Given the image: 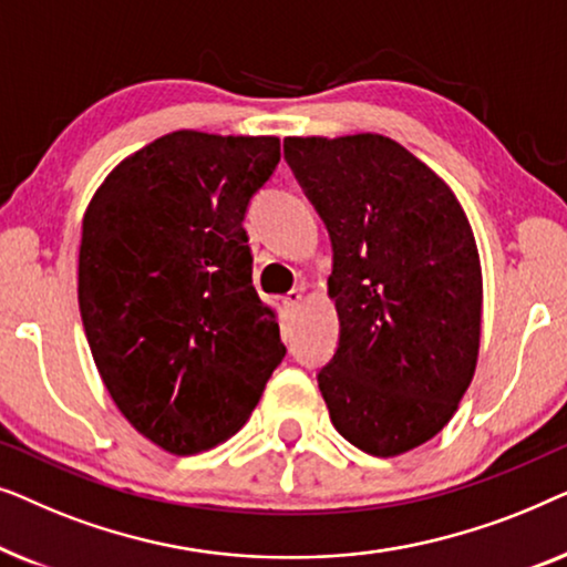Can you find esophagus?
<instances>
[{"label": "esophagus", "mask_w": 567, "mask_h": 567, "mask_svg": "<svg viewBox=\"0 0 567 567\" xmlns=\"http://www.w3.org/2000/svg\"><path fill=\"white\" fill-rule=\"evenodd\" d=\"M301 299H305V293H301V289H291L289 293L284 297V305L289 309H297L301 305Z\"/></svg>", "instance_id": "esophagus-1"}]
</instances>
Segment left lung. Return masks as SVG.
Segmentation results:
<instances>
[{
  "label": "left lung",
  "instance_id": "left-lung-1",
  "mask_svg": "<svg viewBox=\"0 0 567 567\" xmlns=\"http://www.w3.org/2000/svg\"><path fill=\"white\" fill-rule=\"evenodd\" d=\"M332 245L340 336L317 371L340 436L374 456L425 444L475 374L477 245L449 185L379 134L284 138Z\"/></svg>",
  "mask_w": 567,
  "mask_h": 567
}]
</instances>
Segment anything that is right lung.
I'll return each instance as SVG.
<instances>
[{
	"mask_svg": "<svg viewBox=\"0 0 567 567\" xmlns=\"http://www.w3.org/2000/svg\"><path fill=\"white\" fill-rule=\"evenodd\" d=\"M276 136L175 131L123 159L82 221L80 312L111 398L173 454L229 439L286 348L243 227Z\"/></svg>",
	"mask_w": 567,
	"mask_h": 567,
	"instance_id": "obj_1",
	"label": "right lung"
}]
</instances>
